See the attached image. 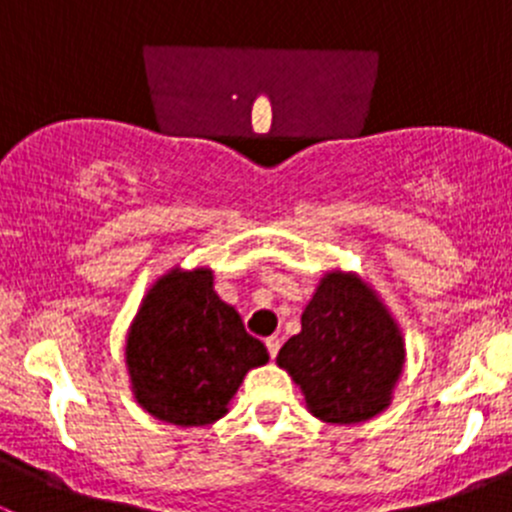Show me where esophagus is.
I'll return each instance as SVG.
<instances>
[{"label": "esophagus", "mask_w": 512, "mask_h": 512, "mask_svg": "<svg viewBox=\"0 0 512 512\" xmlns=\"http://www.w3.org/2000/svg\"><path fill=\"white\" fill-rule=\"evenodd\" d=\"M265 347H267V352H270L272 359H275L277 352H280V339H277V337H267L265 339Z\"/></svg>", "instance_id": "34e87169"}]
</instances>
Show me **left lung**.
<instances>
[{"mask_svg":"<svg viewBox=\"0 0 512 512\" xmlns=\"http://www.w3.org/2000/svg\"><path fill=\"white\" fill-rule=\"evenodd\" d=\"M406 361L401 327L356 272L332 270L302 312V332L277 354V366L302 389L319 421L352 426L389 409Z\"/></svg>","mask_w":512,"mask_h":512,"instance_id":"8db88e82","label":"left lung"}]
</instances>
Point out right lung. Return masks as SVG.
Returning <instances> with one entry per match:
<instances>
[{
  "instance_id": "right-lung-1",
  "label": "right lung",
  "mask_w": 512,
  "mask_h": 512,
  "mask_svg": "<svg viewBox=\"0 0 512 512\" xmlns=\"http://www.w3.org/2000/svg\"><path fill=\"white\" fill-rule=\"evenodd\" d=\"M213 280L210 267H170L141 299L126 334L133 399L180 428L223 418L247 371L270 361Z\"/></svg>"
}]
</instances>
